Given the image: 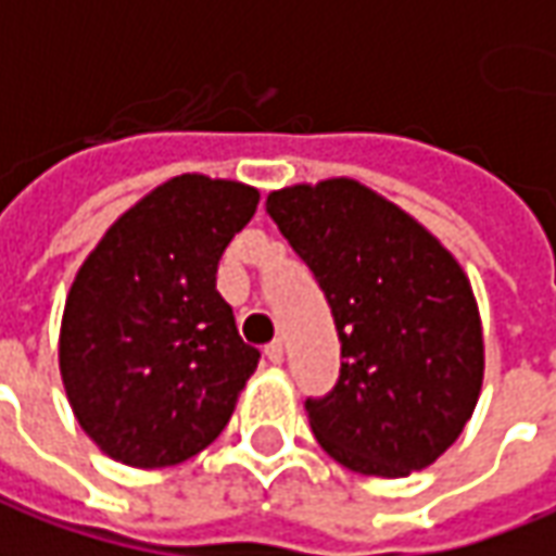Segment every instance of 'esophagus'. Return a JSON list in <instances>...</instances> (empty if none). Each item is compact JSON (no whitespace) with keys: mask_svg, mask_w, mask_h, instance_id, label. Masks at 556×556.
I'll return each mask as SVG.
<instances>
[{"mask_svg":"<svg viewBox=\"0 0 556 556\" xmlns=\"http://www.w3.org/2000/svg\"><path fill=\"white\" fill-rule=\"evenodd\" d=\"M265 355L270 364H282L286 361V349H282V340H274V343L265 345Z\"/></svg>","mask_w":556,"mask_h":556,"instance_id":"1","label":"esophagus"}]
</instances>
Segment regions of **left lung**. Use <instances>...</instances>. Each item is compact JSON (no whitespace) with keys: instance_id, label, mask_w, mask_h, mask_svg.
<instances>
[{"instance_id":"8db88e82","label":"left lung","mask_w":556,"mask_h":556,"mask_svg":"<svg viewBox=\"0 0 556 556\" xmlns=\"http://www.w3.org/2000/svg\"><path fill=\"white\" fill-rule=\"evenodd\" d=\"M313 270L340 337V379L306 400L318 445L361 476L430 467L472 418L484 376L476 294L452 252L406 211L337 177L267 195Z\"/></svg>"}]
</instances>
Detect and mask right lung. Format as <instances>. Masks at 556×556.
Returning a JSON list of instances; mask_svg holds the SVG:
<instances>
[{"label": "right lung", "mask_w": 556, "mask_h": 556, "mask_svg": "<svg viewBox=\"0 0 556 556\" xmlns=\"http://www.w3.org/2000/svg\"><path fill=\"white\" fill-rule=\"evenodd\" d=\"M258 189L180 174L123 213L65 298L60 372L77 425L108 457L159 469L204 452L258 367L216 291Z\"/></svg>", "instance_id": "add662e5"}]
</instances>
